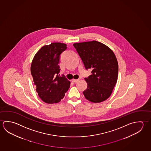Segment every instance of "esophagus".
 <instances>
[{
  "label": "esophagus",
  "mask_w": 151,
  "mask_h": 151,
  "mask_svg": "<svg viewBox=\"0 0 151 151\" xmlns=\"http://www.w3.org/2000/svg\"><path fill=\"white\" fill-rule=\"evenodd\" d=\"M79 80L78 79H73L72 80V82L73 83H76L77 82H78Z\"/></svg>",
  "instance_id": "34e87169"
}]
</instances>
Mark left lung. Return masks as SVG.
<instances>
[{
  "label": "left lung",
  "mask_w": 151,
  "mask_h": 151,
  "mask_svg": "<svg viewBox=\"0 0 151 151\" xmlns=\"http://www.w3.org/2000/svg\"><path fill=\"white\" fill-rule=\"evenodd\" d=\"M85 69H92V75L85 78L87 88L85 98L94 103L106 100L116 84L118 64L114 52L106 45L96 41L73 44Z\"/></svg>",
  "instance_id": "obj_1"
}]
</instances>
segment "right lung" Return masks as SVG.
Here are the masks:
<instances>
[{
	"label": "right lung",
	"mask_w": 151,
	"mask_h": 151,
	"mask_svg": "<svg viewBox=\"0 0 151 151\" xmlns=\"http://www.w3.org/2000/svg\"><path fill=\"white\" fill-rule=\"evenodd\" d=\"M67 48L66 44L61 43L45 45L32 60L31 72L36 91L45 103H58L70 87V82L66 77L59 75L60 55Z\"/></svg>",
	"instance_id": "1"
}]
</instances>
